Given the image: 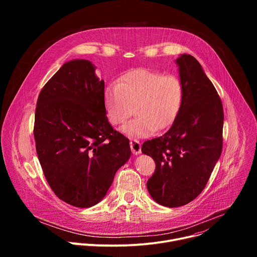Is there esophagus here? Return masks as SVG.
I'll return each instance as SVG.
<instances>
[{
  "instance_id": "1",
  "label": "esophagus",
  "mask_w": 257,
  "mask_h": 257,
  "mask_svg": "<svg viewBox=\"0 0 257 257\" xmlns=\"http://www.w3.org/2000/svg\"><path fill=\"white\" fill-rule=\"evenodd\" d=\"M130 148L134 155H138L141 153V144L137 139H131L130 140Z\"/></svg>"
}]
</instances>
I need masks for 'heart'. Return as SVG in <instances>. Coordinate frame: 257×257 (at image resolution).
<instances>
[{
	"label": "heart",
	"mask_w": 257,
	"mask_h": 257,
	"mask_svg": "<svg viewBox=\"0 0 257 257\" xmlns=\"http://www.w3.org/2000/svg\"><path fill=\"white\" fill-rule=\"evenodd\" d=\"M184 87L174 74L151 69L128 71L104 90V109L108 122L121 126L133 114L136 117L124 127L130 136L149 137L156 130L169 128L178 117Z\"/></svg>",
	"instance_id": "b5f03b06"
}]
</instances>
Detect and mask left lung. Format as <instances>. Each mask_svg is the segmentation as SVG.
<instances>
[{
    "instance_id": "1",
    "label": "left lung",
    "mask_w": 257,
    "mask_h": 257,
    "mask_svg": "<svg viewBox=\"0 0 257 257\" xmlns=\"http://www.w3.org/2000/svg\"><path fill=\"white\" fill-rule=\"evenodd\" d=\"M177 64L184 87L181 111L164 135L141 148L156 163L148 190L168 207L185 205L201 193L223 150L221 97L194 57L184 54Z\"/></svg>"
}]
</instances>
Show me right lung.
Here are the masks:
<instances>
[{"label":"right lung","mask_w":257,"mask_h":257,"mask_svg":"<svg viewBox=\"0 0 257 257\" xmlns=\"http://www.w3.org/2000/svg\"><path fill=\"white\" fill-rule=\"evenodd\" d=\"M104 81L87 60L65 63L45 84L35 107L33 135L54 193L76 207L99 202L129 160V139L109 125Z\"/></svg>","instance_id":"1"}]
</instances>
